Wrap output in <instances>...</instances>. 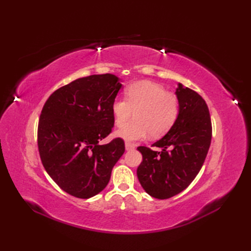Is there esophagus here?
Here are the masks:
<instances>
[{
  "mask_svg": "<svg viewBox=\"0 0 251 251\" xmlns=\"http://www.w3.org/2000/svg\"><path fill=\"white\" fill-rule=\"evenodd\" d=\"M125 149H126L127 151L134 150V149H135V146L132 145V143H130V142H126V143H125Z\"/></svg>",
  "mask_w": 251,
  "mask_h": 251,
  "instance_id": "34e87169",
  "label": "esophagus"
}]
</instances>
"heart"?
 Returning a JSON list of instances; mask_svg holds the SVG:
<instances>
[{
    "label": "heart",
    "instance_id": "b5f03b06",
    "mask_svg": "<svg viewBox=\"0 0 251 251\" xmlns=\"http://www.w3.org/2000/svg\"><path fill=\"white\" fill-rule=\"evenodd\" d=\"M111 111L117 127L124 126L135 112L136 120L117 132L123 139L140 140L149 134L152 138H161L178 119L179 100L162 85L141 81L127 87L125 100H115Z\"/></svg>",
    "mask_w": 251,
    "mask_h": 251
}]
</instances>
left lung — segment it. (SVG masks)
Here are the masks:
<instances>
[{
	"label": "left lung",
	"instance_id": "obj_1",
	"mask_svg": "<svg viewBox=\"0 0 251 251\" xmlns=\"http://www.w3.org/2000/svg\"><path fill=\"white\" fill-rule=\"evenodd\" d=\"M179 115L174 126L152 147H138L142 162L137 169L141 186L158 200L170 199L188 188L205 162L211 142L208 106L194 90L178 84Z\"/></svg>",
	"mask_w": 251,
	"mask_h": 251
}]
</instances>
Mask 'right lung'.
<instances>
[{"instance_id": "obj_1", "label": "right lung", "mask_w": 251, "mask_h": 251, "mask_svg": "<svg viewBox=\"0 0 251 251\" xmlns=\"http://www.w3.org/2000/svg\"><path fill=\"white\" fill-rule=\"evenodd\" d=\"M121 88L120 78L110 73L81 77L52 93L42 109V164L61 190L77 199L100 193L125 152L121 138L99 145L114 126L111 105Z\"/></svg>"}]
</instances>
